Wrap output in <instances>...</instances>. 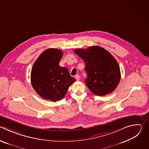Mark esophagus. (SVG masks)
Masks as SVG:
<instances>
[{"instance_id":"1","label":"esophagus","mask_w":149,"mask_h":149,"mask_svg":"<svg viewBox=\"0 0 149 149\" xmlns=\"http://www.w3.org/2000/svg\"><path fill=\"white\" fill-rule=\"evenodd\" d=\"M75 78L76 79V80H77V81H78V80H79V78H80V77H79V75H78V74H77V75H76L75 76Z\"/></svg>"}]
</instances>
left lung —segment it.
I'll use <instances>...</instances> for the list:
<instances>
[{"mask_svg":"<svg viewBox=\"0 0 149 149\" xmlns=\"http://www.w3.org/2000/svg\"><path fill=\"white\" fill-rule=\"evenodd\" d=\"M74 52L85 62L87 74L85 82L93 94L104 96L116 88L121 72L116 59L109 52L98 46L76 49Z\"/></svg>","mask_w":149,"mask_h":149,"instance_id":"left-lung-1","label":"left lung"}]
</instances>
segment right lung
<instances>
[{
	"label": "right lung",
	"mask_w": 149,
	"mask_h": 149,
	"mask_svg": "<svg viewBox=\"0 0 149 149\" xmlns=\"http://www.w3.org/2000/svg\"><path fill=\"white\" fill-rule=\"evenodd\" d=\"M62 55L60 49L49 48L39 55L33 65L32 86L38 94L45 100L56 101L63 99L76 81L66 67L59 65Z\"/></svg>",
	"instance_id": "add662e5"
}]
</instances>
